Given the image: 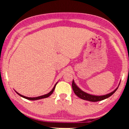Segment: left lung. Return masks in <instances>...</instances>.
<instances>
[{"label": "left lung", "mask_w": 129, "mask_h": 129, "mask_svg": "<svg viewBox=\"0 0 129 129\" xmlns=\"http://www.w3.org/2000/svg\"><path fill=\"white\" fill-rule=\"evenodd\" d=\"M119 84L118 85V86L119 85ZM72 85V88H73L74 93H75V94L76 95L78 96V97L82 100H86V101H89L91 102L100 101H102V100H104L105 99H108V98H109V97H110L111 95H113V94L115 93V91L117 90L118 88V86L115 90H114L110 93L107 94L102 95H95L90 94L87 93L86 92H85V91H82L81 89H80L77 86V85L75 84L74 80H73Z\"/></svg>", "instance_id": "1"}]
</instances>
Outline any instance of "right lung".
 Listing matches in <instances>:
<instances>
[{
    "label": "right lung",
    "mask_w": 129,
    "mask_h": 129,
    "mask_svg": "<svg viewBox=\"0 0 129 129\" xmlns=\"http://www.w3.org/2000/svg\"><path fill=\"white\" fill-rule=\"evenodd\" d=\"M57 82H56V84L54 85V86L53 87V88L52 89V90L50 91V92H49L48 94H44V95H41V96H39V97H25V96H24L23 95L20 94H19V93H17V91H16V93L17 94L19 95L20 96H21V97H22L23 98H24V99H27V100H32V101H34V100H40V99H45V98H47L49 96L51 95L52 93H53V91L54 90V89H55V87H56V84H57Z\"/></svg>",
    "instance_id": "obj_1"
}]
</instances>
